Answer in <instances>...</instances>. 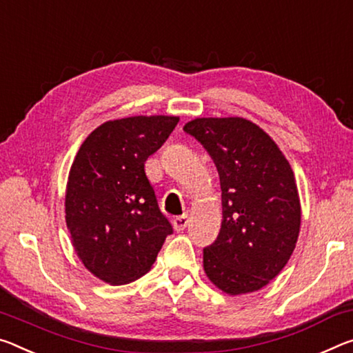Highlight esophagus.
Here are the masks:
<instances>
[{"label": "esophagus", "instance_id": "34e87169", "mask_svg": "<svg viewBox=\"0 0 353 353\" xmlns=\"http://www.w3.org/2000/svg\"><path fill=\"white\" fill-rule=\"evenodd\" d=\"M188 215H181V216H176L174 220H172V226H174L176 231H183V229L187 228L188 225Z\"/></svg>", "mask_w": 353, "mask_h": 353}]
</instances>
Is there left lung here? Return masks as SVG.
<instances>
[{
    "mask_svg": "<svg viewBox=\"0 0 353 353\" xmlns=\"http://www.w3.org/2000/svg\"><path fill=\"white\" fill-rule=\"evenodd\" d=\"M183 130L207 149L220 176L223 220L204 248L205 275L228 295L256 292L279 275L299 240L292 168L273 138L243 117H194Z\"/></svg>",
    "mask_w": 353,
    "mask_h": 353,
    "instance_id": "obj_1",
    "label": "left lung"
}]
</instances>
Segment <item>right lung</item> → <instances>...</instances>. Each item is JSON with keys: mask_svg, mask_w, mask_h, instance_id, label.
Wrapping results in <instances>:
<instances>
[{"mask_svg": "<svg viewBox=\"0 0 353 353\" xmlns=\"http://www.w3.org/2000/svg\"><path fill=\"white\" fill-rule=\"evenodd\" d=\"M179 116L106 121L78 149L65 185V225L88 272L111 286L152 268L172 228L157 204L144 161L161 148Z\"/></svg>", "mask_w": 353, "mask_h": 353, "instance_id": "1", "label": "right lung"}]
</instances>
